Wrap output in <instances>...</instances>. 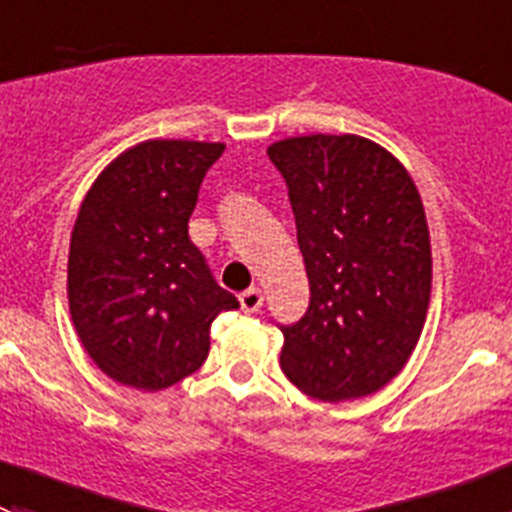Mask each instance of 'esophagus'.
Masks as SVG:
<instances>
[{
  "label": "esophagus",
  "mask_w": 512,
  "mask_h": 512,
  "mask_svg": "<svg viewBox=\"0 0 512 512\" xmlns=\"http://www.w3.org/2000/svg\"><path fill=\"white\" fill-rule=\"evenodd\" d=\"M239 306H242V311H247V313L260 311V306H262V290L260 288L245 290V293L239 296Z\"/></svg>",
  "instance_id": "1"
}]
</instances>
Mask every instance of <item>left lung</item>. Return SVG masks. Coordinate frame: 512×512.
Wrapping results in <instances>:
<instances>
[{"label":"left lung","mask_w":512,"mask_h":512,"mask_svg":"<svg viewBox=\"0 0 512 512\" xmlns=\"http://www.w3.org/2000/svg\"><path fill=\"white\" fill-rule=\"evenodd\" d=\"M288 186L311 301L280 326V367L311 398L377 393L405 367L431 301L421 196L395 155L359 135H303L267 147Z\"/></svg>","instance_id":"left-lung-1"}]
</instances>
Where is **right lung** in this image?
<instances>
[{
    "mask_svg": "<svg viewBox=\"0 0 512 512\" xmlns=\"http://www.w3.org/2000/svg\"><path fill=\"white\" fill-rule=\"evenodd\" d=\"M224 142L147 140L101 170L68 252L76 334L104 375L163 390L204 365L211 321L239 308L188 237Z\"/></svg>",
    "mask_w": 512,
    "mask_h": 512,
    "instance_id": "right-lung-1",
    "label": "right lung"
}]
</instances>
